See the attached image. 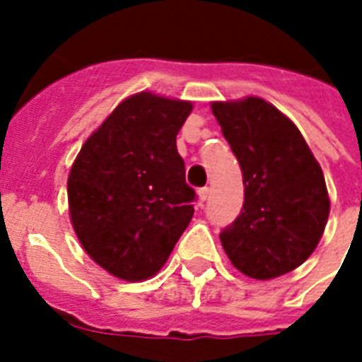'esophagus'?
<instances>
[{"mask_svg": "<svg viewBox=\"0 0 362 362\" xmlns=\"http://www.w3.org/2000/svg\"><path fill=\"white\" fill-rule=\"evenodd\" d=\"M209 193H210L209 187H201V189H199V192H197L199 201H201V203H204V201H206V199H209Z\"/></svg>", "mask_w": 362, "mask_h": 362, "instance_id": "1", "label": "esophagus"}]
</instances>
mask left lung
Listing matches in <instances>:
<instances>
[{
    "label": "left lung",
    "mask_w": 362,
    "mask_h": 362,
    "mask_svg": "<svg viewBox=\"0 0 362 362\" xmlns=\"http://www.w3.org/2000/svg\"><path fill=\"white\" fill-rule=\"evenodd\" d=\"M210 107L244 182V206L221 231V246L253 280L287 274L314 253L325 231L331 201L323 170L297 125L264 99Z\"/></svg>",
    "instance_id": "1"
}]
</instances>
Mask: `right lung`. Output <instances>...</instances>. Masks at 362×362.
<instances>
[{
    "instance_id": "add662e5",
    "label": "right lung",
    "mask_w": 362,
    "mask_h": 362,
    "mask_svg": "<svg viewBox=\"0 0 362 362\" xmlns=\"http://www.w3.org/2000/svg\"><path fill=\"white\" fill-rule=\"evenodd\" d=\"M192 101L141 92L88 136L67 180L69 216L84 252L109 274H158L193 218L176 135Z\"/></svg>"
}]
</instances>
